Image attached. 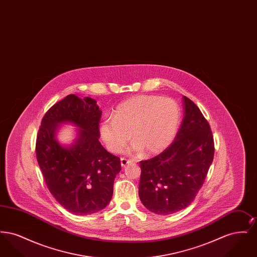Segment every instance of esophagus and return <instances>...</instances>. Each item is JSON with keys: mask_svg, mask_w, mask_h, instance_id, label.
Returning <instances> with one entry per match:
<instances>
[{"mask_svg": "<svg viewBox=\"0 0 257 257\" xmlns=\"http://www.w3.org/2000/svg\"><path fill=\"white\" fill-rule=\"evenodd\" d=\"M120 161H121V167H122V168H125L127 165H129V164H131V163H132V161H131V160L126 159V158H124V157L121 158Z\"/></svg>", "mask_w": 257, "mask_h": 257, "instance_id": "1", "label": "esophagus"}]
</instances>
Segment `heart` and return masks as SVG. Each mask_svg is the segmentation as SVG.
Masks as SVG:
<instances>
[{"label":"heart","instance_id":"heart-1","mask_svg":"<svg viewBox=\"0 0 257 257\" xmlns=\"http://www.w3.org/2000/svg\"><path fill=\"white\" fill-rule=\"evenodd\" d=\"M180 119L181 110L174 99L139 95L119 105L113 118L102 122L100 132L112 153L121 152L132 138V151L156 154L171 145Z\"/></svg>","mask_w":257,"mask_h":257}]
</instances>
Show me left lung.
Masks as SVG:
<instances>
[{
    "label": "left lung",
    "instance_id": "8db88e82",
    "mask_svg": "<svg viewBox=\"0 0 257 257\" xmlns=\"http://www.w3.org/2000/svg\"><path fill=\"white\" fill-rule=\"evenodd\" d=\"M182 99L183 120L174 141L159 155L140 162V199L158 215L176 213L195 200L214 158L209 123L191 99Z\"/></svg>",
    "mask_w": 257,
    "mask_h": 257
}]
</instances>
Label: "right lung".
Returning a JSON list of instances; mask_svg holds the SVG:
<instances>
[{"mask_svg": "<svg viewBox=\"0 0 257 257\" xmlns=\"http://www.w3.org/2000/svg\"><path fill=\"white\" fill-rule=\"evenodd\" d=\"M102 111L96 101L69 94L44 114L36 143L37 163L50 193L62 207L76 215H90L106 207L120 159L101 146ZM71 122L81 129L75 145L61 147L54 140L57 124Z\"/></svg>", "mask_w": 257, "mask_h": 257, "instance_id": "1", "label": "right lung"}]
</instances>
